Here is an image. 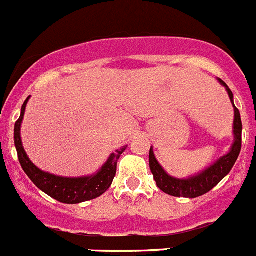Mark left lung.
I'll return each mask as SVG.
<instances>
[{"label":"left lung","instance_id":"8db88e82","mask_svg":"<svg viewBox=\"0 0 256 256\" xmlns=\"http://www.w3.org/2000/svg\"><path fill=\"white\" fill-rule=\"evenodd\" d=\"M220 84L224 85L228 92L229 98L233 104V93L232 90L228 88V85L226 82L220 80ZM234 107V144L232 146V150L229 152V154L224 155L222 158L216 162L215 164H212L210 168L204 170L202 174H196L194 178H186V180H181V178H174L170 174L164 172V170L160 167L158 160L155 159L154 152L150 149L149 154V163L150 170L154 176V180L156 182V186L160 189L162 192L170 194L174 196H184V198H196V196H203V194L208 193L212 188L219 184L222 178H226V174L230 172V170L234 166L236 160H237L240 152H241L242 146V122L241 115L238 111L237 107L233 104Z\"/></svg>","mask_w":256,"mask_h":256}]
</instances>
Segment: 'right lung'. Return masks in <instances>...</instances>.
Wrapping results in <instances>:
<instances>
[{
	"mask_svg": "<svg viewBox=\"0 0 256 256\" xmlns=\"http://www.w3.org/2000/svg\"><path fill=\"white\" fill-rule=\"evenodd\" d=\"M28 100H30V97L24 101L23 106H22L20 118L16 120L14 130L15 148H16V152H18L19 162H20L22 168L27 174L28 178L44 193H46L48 196H50L54 200H60V202L67 203V204L86 202V200H94L97 196H102L112 184L114 178L116 174L118 160H119L120 155L123 154L124 150H126V146L112 152L110 155V158L107 159L106 163L102 166L101 170L93 176H89V178H60V176H54V174L42 172L28 159L27 154L23 149V145H22L20 124L22 120H23Z\"/></svg>",
	"mask_w": 256,
	"mask_h": 256,
	"instance_id": "obj_1",
	"label": "right lung"
}]
</instances>
